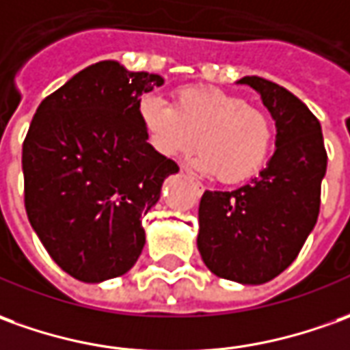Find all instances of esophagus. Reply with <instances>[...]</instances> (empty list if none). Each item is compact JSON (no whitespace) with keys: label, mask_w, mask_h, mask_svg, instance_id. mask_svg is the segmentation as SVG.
I'll return each mask as SVG.
<instances>
[{"label":"esophagus","mask_w":350,"mask_h":350,"mask_svg":"<svg viewBox=\"0 0 350 350\" xmlns=\"http://www.w3.org/2000/svg\"><path fill=\"white\" fill-rule=\"evenodd\" d=\"M185 177H187V179H189L190 183L194 185V189L198 190V194H202V192H204V185H202L198 179H194V177H192V175H189V173H185Z\"/></svg>","instance_id":"1"}]
</instances>
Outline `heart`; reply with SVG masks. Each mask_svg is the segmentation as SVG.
Returning a JSON list of instances; mask_svg holds the SVG:
<instances>
[{
  "label": "heart",
  "mask_w": 350,
  "mask_h": 350,
  "mask_svg": "<svg viewBox=\"0 0 350 350\" xmlns=\"http://www.w3.org/2000/svg\"><path fill=\"white\" fill-rule=\"evenodd\" d=\"M139 120L152 148L167 160L187 156L198 139L192 165L228 185L257 175L274 146L271 116L217 88L179 89L173 105L146 95Z\"/></svg>",
  "instance_id": "1"
}]
</instances>
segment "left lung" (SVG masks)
<instances>
[{"label": "left lung", "instance_id": "1", "mask_svg": "<svg viewBox=\"0 0 350 350\" xmlns=\"http://www.w3.org/2000/svg\"><path fill=\"white\" fill-rule=\"evenodd\" d=\"M253 88L276 122V150L259 177L200 200L198 250L209 271L240 284H265L299 255L320 211L327 154L317 116L288 89L259 76Z\"/></svg>", "mask_w": 350, "mask_h": 350}]
</instances>
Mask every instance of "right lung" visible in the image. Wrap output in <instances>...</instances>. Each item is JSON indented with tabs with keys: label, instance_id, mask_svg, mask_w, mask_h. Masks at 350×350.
I'll return each mask as SVG.
<instances>
[{
	"label": "right lung",
	"instance_id": "add662e5",
	"mask_svg": "<svg viewBox=\"0 0 350 350\" xmlns=\"http://www.w3.org/2000/svg\"><path fill=\"white\" fill-rule=\"evenodd\" d=\"M163 78L91 64L42 100L23 143L24 207L53 261L76 280L122 276L144 245L143 217L179 165L146 143L143 93Z\"/></svg>",
	"mask_w": 350,
	"mask_h": 350
}]
</instances>
